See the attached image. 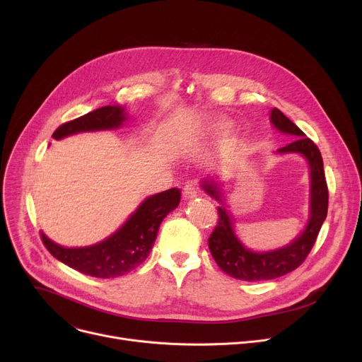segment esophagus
Returning <instances> with one entry per match:
<instances>
[{"instance_id":"obj_1","label":"esophagus","mask_w":362,"mask_h":362,"mask_svg":"<svg viewBox=\"0 0 362 362\" xmlns=\"http://www.w3.org/2000/svg\"><path fill=\"white\" fill-rule=\"evenodd\" d=\"M185 199H194L198 197V187L195 183H186L183 187Z\"/></svg>"}]
</instances>
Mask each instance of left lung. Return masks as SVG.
Listing matches in <instances>:
<instances>
[{"instance_id": "8db88e82", "label": "left lung", "mask_w": 362, "mask_h": 362, "mask_svg": "<svg viewBox=\"0 0 362 362\" xmlns=\"http://www.w3.org/2000/svg\"><path fill=\"white\" fill-rule=\"evenodd\" d=\"M270 120L279 132L289 133L296 138L286 146L279 148V154L298 152V154L305 157L310 164V218L305 229L292 243L270 252H254L245 248L235 233L232 216L226 210V204L221 201L218 185L208 179H204L202 182L204 191L221 202V206L217 208L218 221L210 239H208V248H210L218 267L226 274L246 281L272 280L296 270L313 250L321 226L327 217L329 208V189L325 168H322L321 152L317 145L280 110H272Z\"/></svg>"}]
</instances>
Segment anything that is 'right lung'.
<instances>
[{"instance_id":"right-lung-1","label":"right lung","mask_w":362,"mask_h":362,"mask_svg":"<svg viewBox=\"0 0 362 362\" xmlns=\"http://www.w3.org/2000/svg\"><path fill=\"white\" fill-rule=\"evenodd\" d=\"M126 120L124 108L105 105L85 116L62 124L52 133L54 139H63L81 132L117 129ZM180 191L168 189L146 198L120 229L105 240L83 248H64L41 233L45 248L69 267L86 276L112 279L123 276L141 265L156 242L164 217L177 208Z\"/></svg>"}]
</instances>
